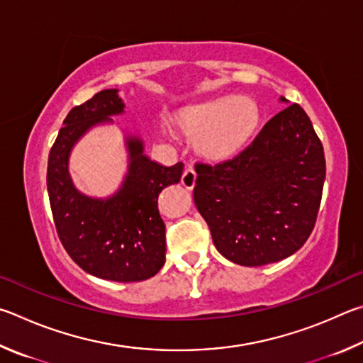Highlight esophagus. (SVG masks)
I'll use <instances>...</instances> for the list:
<instances>
[{"label": "esophagus", "instance_id": "obj_1", "mask_svg": "<svg viewBox=\"0 0 363 363\" xmlns=\"http://www.w3.org/2000/svg\"><path fill=\"white\" fill-rule=\"evenodd\" d=\"M182 185L185 186L186 189H193L196 185V172L191 167V165H188V167L183 170V175H182Z\"/></svg>", "mask_w": 363, "mask_h": 363}]
</instances>
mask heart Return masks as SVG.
<instances>
[{
  "mask_svg": "<svg viewBox=\"0 0 363 363\" xmlns=\"http://www.w3.org/2000/svg\"><path fill=\"white\" fill-rule=\"evenodd\" d=\"M186 137L194 138L202 156L221 159L249 142L259 123L258 105L249 97L223 95L186 106L178 114Z\"/></svg>",
  "mask_w": 363,
  "mask_h": 363,
  "instance_id": "heart-1",
  "label": "heart"
}]
</instances>
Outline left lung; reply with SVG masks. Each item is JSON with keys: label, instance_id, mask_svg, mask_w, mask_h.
Masks as SVG:
<instances>
[{"label": "left lung", "instance_id": "8db88e82", "mask_svg": "<svg viewBox=\"0 0 363 363\" xmlns=\"http://www.w3.org/2000/svg\"><path fill=\"white\" fill-rule=\"evenodd\" d=\"M281 101L289 104L287 99ZM194 204L217 250L240 266L294 255L313 233L325 156L313 123L291 104L263 125L238 156L196 164Z\"/></svg>", "mask_w": 363, "mask_h": 363}]
</instances>
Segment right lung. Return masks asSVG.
Masks as SVG:
<instances>
[{
    "mask_svg": "<svg viewBox=\"0 0 363 363\" xmlns=\"http://www.w3.org/2000/svg\"><path fill=\"white\" fill-rule=\"evenodd\" d=\"M124 108L118 89H105L68 113L49 152L48 193L60 242L81 269L113 282H140L157 274L165 263V225L157 196L180 182L183 164L165 167L151 161L143 152V140L125 135L129 164L114 194L86 196L73 185L68 170L78 140L95 125L113 123Z\"/></svg>",
    "mask_w": 363,
    "mask_h": 363,
    "instance_id": "add662e5",
    "label": "right lung"
}]
</instances>
